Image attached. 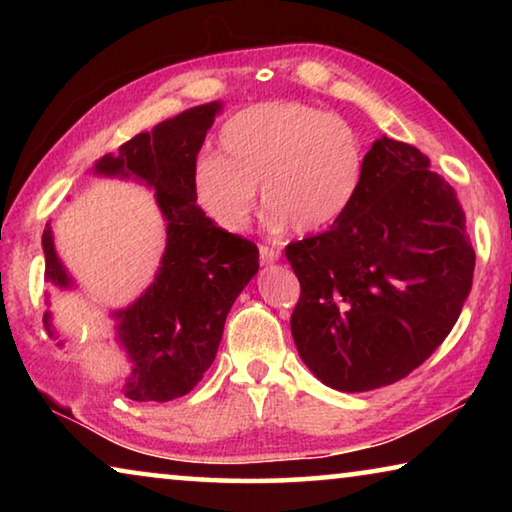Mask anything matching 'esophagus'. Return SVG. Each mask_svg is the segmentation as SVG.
<instances>
[{"instance_id":"1","label":"esophagus","mask_w":512,"mask_h":512,"mask_svg":"<svg viewBox=\"0 0 512 512\" xmlns=\"http://www.w3.org/2000/svg\"><path fill=\"white\" fill-rule=\"evenodd\" d=\"M280 259V250L273 246H259V262L262 264H273Z\"/></svg>"}]
</instances>
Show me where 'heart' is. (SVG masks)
Instances as JSON below:
<instances>
[{
	"mask_svg": "<svg viewBox=\"0 0 512 512\" xmlns=\"http://www.w3.org/2000/svg\"><path fill=\"white\" fill-rule=\"evenodd\" d=\"M366 167V142L350 121L302 101H264L221 126L219 155L196 162L192 192L219 228L239 232L259 187L273 225L309 235L352 210Z\"/></svg>",
	"mask_w": 512,
	"mask_h": 512,
	"instance_id": "b5f03b06",
	"label": "heart"
}]
</instances>
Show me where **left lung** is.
I'll return each mask as SVG.
<instances>
[{"label":"left lung","instance_id":"8db88e82","mask_svg":"<svg viewBox=\"0 0 512 512\" xmlns=\"http://www.w3.org/2000/svg\"><path fill=\"white\" fill-rule=\"evenodd\" d=\"M291 334L323 384L363 393L404 379L447 339L470 296L474 250L454 187L415 146L381 137L352 210L291 241Z\"/></svg>","mask_w":512,"mask_h":512}]
</instances>
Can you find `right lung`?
Instances as JSON below:
<instances>
[{
	"instance_id": "obj_1",
	"label": "right lung",
	"mask_w": 512,
	"mask_h": 512,
	"mask_svg": "<svg viewBox=\"0 0 512 512\" xmlns=\"http://www.w3.org/2000/svg\"><path fill=\"white\" fill-rule=\"evenodd\" d=\"M219 110L216 101L189 108L94 164L101 176L135 178L153 187L167 221V248L155 280L131 307L115 314L119 341L133 366L124 386L128 400L169 402L192 391L212 366L230 307L259 268L253 241L214 225L194 201L196 155ZM42 248L47 282L69 287L49 223ZM45 327L54 336L49 314Z\"/></svg>"
}]
</instances>
